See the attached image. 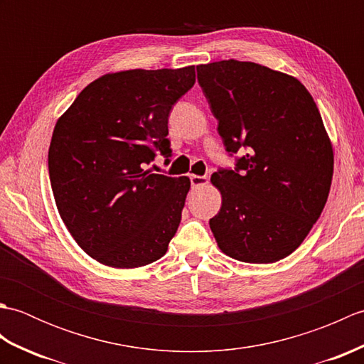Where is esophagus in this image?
<instances>
[{
  "mask_svg": "<svg viewBox=\"0 0 364 364\" xmlns=\"http://www.w3.org/2000/svg\"><path fill=\"white\" fill-rule=\"evenodd\" d=\"M189 180H191V186H192V189H198V188H205V186H208V178H206V176L189 175Z\"/></svg>",
  "mask_w": 364,
  "mask_h": 364,
  "instance_id": "obj_1",
  "label": "esophagus"
}]
</instances>
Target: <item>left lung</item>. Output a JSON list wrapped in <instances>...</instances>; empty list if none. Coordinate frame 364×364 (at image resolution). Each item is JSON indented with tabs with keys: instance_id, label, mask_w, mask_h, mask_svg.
Here are the masks:
<instances>
[{
	"instance_id": "obj_1",
	"label": "left lung",
	"mask_w": 364,
	"mask_h": 364,
	"mask_svg": "<svg viewBox=\"0 0 364 364\" xmlns=\"http://www.w3.org/2000/svg\"><path fill=\"white\" fill-rule=\"evenodd\" d=\"M197 78L227 151H249L236 172L211 176L222 196L210 220L215 242L237 261L283 259L319 219L333 178L318 106L297 78L255 63L202 64Z\"/></svg>"
}]
</instances>
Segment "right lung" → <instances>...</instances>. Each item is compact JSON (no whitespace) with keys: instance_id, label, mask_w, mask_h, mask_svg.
<instances>
[{"instance_id":"obj_1","label":"right lung","mask_w":364,"mask_h":364,"mask_svg":"<svg viewBox=\"0 0 364 364\" xmlns=\"http://www.w3.org/2000/svg\"><path fill=\"white\" fill-rule=\"evenodd\" d=\"M194 82V65L106 73L56 122L48 150L54 202L76 244L105 266L150 264L176 233L191 180L146 166L154 150L170 156L168 114Z\"/></svg>"}]
</instances>
